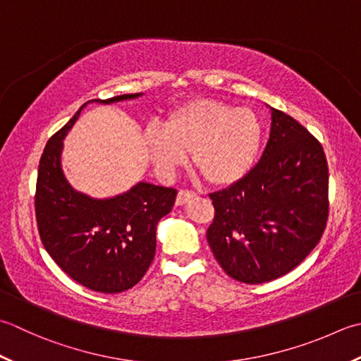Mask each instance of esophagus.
Masks as SVG:
<instances>
[{"label":"esophagus","mask_w":361,"mask_h":361,"mask_svg":"<svg viewBox=\"0 0 361 361\" xmlns=\"http://www.w3.org/2000/svg\"><path fill=\"white\" fill-rule=\"evenodd\" d=\"M194 197H195V192H192V190L180 189V190H178V195H176L175 203L178 204V207H181V204H185V203L189 202L190 199H194Z\"/></svg>","instance_id":"1"}]
</instances>
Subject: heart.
I'll return each mask as SVG.
<instances>
[{"label": "heart", "mask_w": 361, "mask_h": 361, "mask_svg": "<svg viewBox=\"0 0 361 361\" xmlns=\"http://www.w3.org/2000/svg\"><path fill=\"white\" fill-rule=\"evenodd\" d=\"M263 139L255 112L214 100H192L169 112L164 126L150 125L144 142L154 167L171 175L188 153L203 180L228 186L250 171Z\"/></svg>", "instance_id": "1"}]
</instances>
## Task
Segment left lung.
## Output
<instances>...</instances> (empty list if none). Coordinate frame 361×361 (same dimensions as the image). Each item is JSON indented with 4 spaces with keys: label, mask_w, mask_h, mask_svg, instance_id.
<instances>
[{
    "label": "left lung",
    "mask_w": 361,
    "mask_h": 361,
    "mask_svg": "<svg viewBox=\"0 0 361 361\" xmlns=\"http://www.w3.org/2000/svg\"><path fill=\"white\" fill-rule=\"evenodd\" d=\"M272 111L263 157L244 178L209 195L207 239L225 274L258 285L299 266L326 230L329 166L305 126Z\"/></svg>",
    "instance_id": "left-lung-1"
}]
</instances>
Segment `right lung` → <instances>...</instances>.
Masks as SVG:
<instances>
[{"mask_svg": "<svg viewBox=\"0 0 361 361\" xmlns=\"http://www.w3.org/2000/svg\"><path fill=\"white\" fill-rule=\"evenodd\" d=\"M139 95L92 102L108 104ZM81 109L49 137L42 153L35 219L45 250L70 279L92 291L116 294L139 283L150 267L157 250V225L171 213L176 189L139 183L108 200L76 192L62 173L61 150L62 139Z\"/></svg>", "mask_w": 361, "mask_h": 361, "instance_id": "add662e5", "label": "right lung"}]
</instances>
